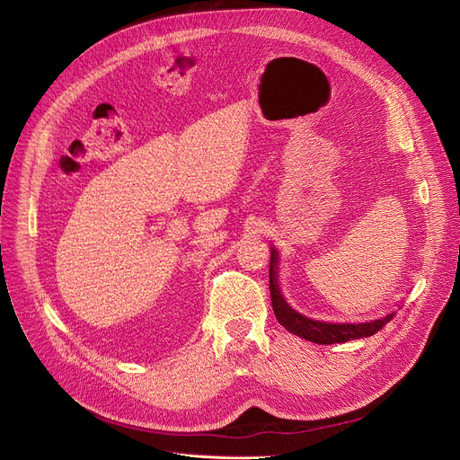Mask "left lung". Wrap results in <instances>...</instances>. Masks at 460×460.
<instances>
[{
  "mask_svg": "<svg viewBox=\"0 0 460 460\" xmlns=\"http://www.w3.org/2000/svg\"><path fill=\"white\" fill-rule=\"evenodd\" d=\"M278 252L270 248V298H272V309L278 323L295 335L304 337L307 341L319 343V345H333V343H345L350 340H359V337H369L376 333L382 326L388 324L395 313H385L380 319L366 321V323H321L313 321L298 311H295L283 300V295L279 293L278 285Z\"/></svg>",
  "mask_w": 460,
  "mask_h": 460,
  "instance_id": "left-lung-1",
  "label": "left lung"
}]
</instances>
